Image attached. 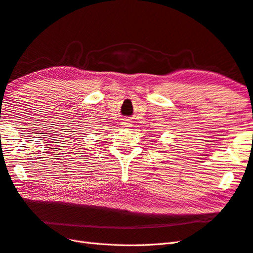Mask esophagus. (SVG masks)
Here are the masks:
<instances>
[{
    "label": "esophagus",
    "instance_id": "1",
    "mask_svg": "<svg viewBox=\"0 0 253 253\" xmlns=\"http://www.w3.org/2000/svg\"><path fill=\"white\" fill-rule=\"evenodd\" d=\"M121 126H125V127L129 126V122H128V120H124V121H121Z\"/></svg>",
    "mask_w": 253,
    "mask_h": 253
}]
</instances>
